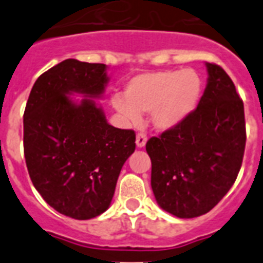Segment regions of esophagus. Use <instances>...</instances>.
Here are the masks:
<instances>
[{
    "label": "esophagus",
    "mask_w": 263,
    "mask_h": 263,
    "mask_svg": "<svg viewBox=\"0 0 263 263\" xmlns=\"http://www.w3.org/2000/svg\"><path fill=\"white\" fill-rule=\"evenodd\" d=\"M146 142H147V136H146V133L141 132V133L137 134L136 143H137V146H138V147H143V146L146 145Z\"/></svg>",
    "instance_id": "esophagus-1"
}]
</instances>
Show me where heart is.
Segmentation results:
<instances>
[{"mask_svg":"<svg viewBox=\"0 0 263 263\" xmlns=\"http://www.w3.org/2000/svg\"><path fill=\"white\" fill-rule=\"evenodd\" d=\"M201 85L200 76L194 69L143 73L129 81L125 96L111 97V105L129 124H137L142 113L152 111L155 127L167 130L180 124L195 110Z\"/></svg>","mask_w":263,"mask_h":263,"instance_id":"obj_1","label":"heart"}]
</instances>
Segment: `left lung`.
Instances as JSON below:
<instances>
[{"label":"left lung","mask_w":263,"mask_h":263,"mask_svg":"<svg viewBox=\"0 0 263 263\" xmlns=\"http://www.w3.org/2000/svg\"><path fill=\"white\" fill-rule=\"evenodd\" d=\"M208 83L197 108L152 137V188L162 210L180 218L210 212L236 182L246 143L243 103L232 79L206 63Z\"/></svg>","instance_id":"8db88e82"}]
</instances>
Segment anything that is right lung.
Returning a JSON list of instances; mask_svg holds the SVG:
<instances>
[{
	"mask_svg": "<svg viewBox=\"0 0 263 263\" xmlns=\"http://www.w3.org/2000/svg\"><path fill=\"white\" fill-rule=\"evenodd\" d=\"M108 80L105 64L63 60L39 76L23 115L32 184L48 205L76 220L108 210L121 168L136 150L134 130L109 125L92 100ZM72 93L86 99L75 103Z\"/></svg>",
	"mask_w": 263,
	"mask_h": 263,
	"instance_id": "right-lung-1",
	"label": "right lung"
}]
</instances>
